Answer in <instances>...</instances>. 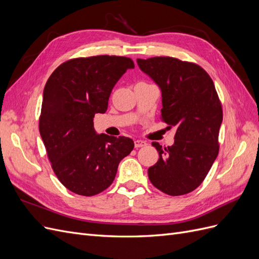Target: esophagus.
<instances>
[{"instance_id": "1", "label": "esophagus", "mask_w": 259, "mask_h": 259, "mask_svg": "<svg viewBox=\"0 0 259 259\" xmlns=\"http://www.w3.org/2000/svg\"><path fill=\"white\" fill-rule=\"evenodd\" d=\"M134 145H135V148H140V147H145L147 146V143L144 142V140H140V139H136L134 142Z\"/></svg>"}]
</instances>
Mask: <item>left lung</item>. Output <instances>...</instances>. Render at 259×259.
I'll return each instance as SVG.
<instances>
[{
	"label": "left lung",
	"mask_w": 259,
	"mask_h": 259,
	"mask_svg": "<svg viewBox=\"0 0 259 259\" xmlns=\"http://www.w3.org/2000/svg\"><path fill=\"white\" fill-rule=\"evenodd\" d=\"M137 64L161 90L162 121L176 128L173 146L152 143L160 158L149 167V179L168 195L189 193L204 180L219 150L223 109L214 82L200 66L173 57Z\"/></svg>",
	"instance_id": "8db88e82"
}]
</instances>
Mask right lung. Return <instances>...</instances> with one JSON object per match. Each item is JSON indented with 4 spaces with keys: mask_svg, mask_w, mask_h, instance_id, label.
<instances>
[{
    "mask_svg": "<svg viewBox=\"0 0 259 259\" xmlns=\"http://www.w3.org/2000/svg\"><path fill=\"white\" fill-rule=\"evenodd\" d=\"M134 67L121 56L74 58L46 82L38 130L54 173L70 191L92 197L106 190L134 148L128 137L97 135L93 122L107 111L116 82Z\"/></svg>",
    "mask_w": 259,
    "mask_h": 259,
    "instance_id": "right-lung-1",
    "label": "right lung"
}]
</instances>
